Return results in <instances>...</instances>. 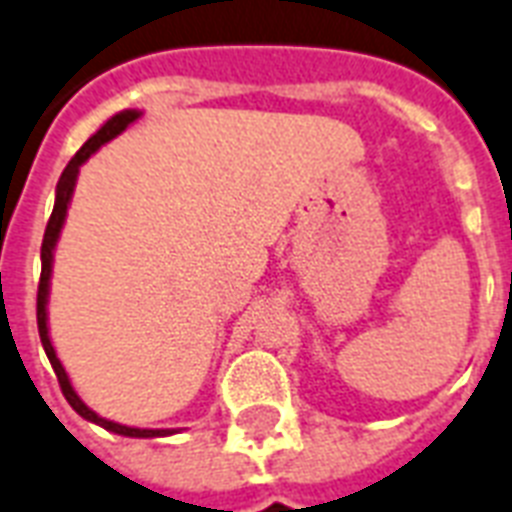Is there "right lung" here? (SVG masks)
Returning <instances> with one entry per match:
<instances>
[{"label": "right lung", "mask_w": 512, "mask_h": 512, "mask_svg": "<svg viewBox=\"0 0 512 512\" xmlns=\"http://www.w3.org/2000/svg\"><path fill=\"white\" fill-rule=\"evenodd\" d=\"M138 111H124L116 113L113 119H108L102 124L100 130L94 132L92 138L83 143L78 154H75L73 160L67 162V168H64L62 179L56 184V203H54V214L48 219V225H45V236H43V249H40V257H43V271H40V285H37V331H40V342L45 347V355H48V361L54 366L56 380H59V388H62L64 399L70 401V407H73L81 418L92 420V423H100L102 429L116 431V434H124V437H165L170 434L168 429H130V426H121V423H113V420L100 418L97 412H92L81 399H78V393L73 391V385L67 380V374H64V366L59 363L54 352V344L48 339V323H45V304H48V279H51V263H54V246L56 238H59V230L64 225V214H67V203H70V195H73L75 179H78V168H81L83 162L92 157L94 151L100 149L102 143H108L111 138H116L127 124L138 119Z\"/></svg>", "instance_id": "add662e5"}]
</instances>
